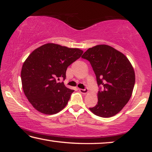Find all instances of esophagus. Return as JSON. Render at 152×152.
Wrapping results in <instances>:
<instances>
[{
	"label": "esophagus",
	"mask_w": 152,
	"mask_h": 152,
	"mask_svg": "<svg viewBox=\"0 0 152 152\" xmlns=\"http://www.w3.org/2000/svg\"><path fill=\"white\" fill-rule=\"evenodd\" d=\"M79 91L81 93V94H88V89H84V90L79 89Z\"/></svg>",
	"instance_id": "esophagus-1"
}]
</instances>
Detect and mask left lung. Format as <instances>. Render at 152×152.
<instances>
[{
  "label": "left lung",
  "mask_w": 152,
  "mask_h": 152,
  "mask_svg": "<svg viewBox=\"0 0 152 152\" xmlns=\"http://www.w3.org/2000/svg\"><path fill=\"white\" fill-rule=\"evenodd\" d=\"M90 62L98 85V103L90 110L96 115L110 118L118 113L131 97L135 83L133 66L126 56L107 45L89 48L81 56Z\"/></svg>",
  "instance_id": "8db88e82"
}]
</instances>
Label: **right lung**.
I'll list each match as a JSON object with an SVG mask.
<instances>
[{
	"label": "right lung",
	"instance_id": "right-lung-1",
	"mask_svg": "<svg viewBox=\"0 0 152 152\" xmlns=\"http://www.w3.org/2000/svg\"><path fill=\"white\" fill-rule=\"evenodd\" d=\"M83 53L78 48L46 43L28 56L23 64L21 79L24 94L36 110L53 115L66 107L74 90L57 80L66 79L67 67Z\"/></svg>",
	"mask_w": 152,
	"mask_h": 152
}]
</instances>
